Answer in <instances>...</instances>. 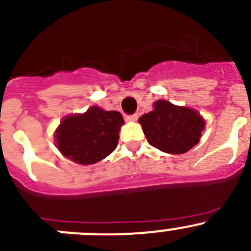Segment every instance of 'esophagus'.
I'll use <instances>...</instances> for the list:
<instances>
[{"label": "esophagus", "mask_w": 251, "mask_h": 251, "mask_svg": "<svg viewBox=\"0 0 251 251\" xmlns=\"http://www.w3.org/2000/svg\"><path fill=\"white\" fill-rule=\"evenodd\" d=\"M137 119H138L137 113H133V114H129V116H127V121H129V122H135Z\"/></svg>", "instance_id": "1"}]
</instances>
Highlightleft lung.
Segmentation results:
<instances>
[{"label": "left lung", "mask_w": 251, "mask_h": 251, "mask_svg": "<svg viewBox=\"0 0 251 251\" xmlns=\"http://www.w3.org/2000/svg\"><path fill=\"white\" fill-rule=\"evenodd\" d=\"M148 143L169 154H183L199 143L204 121L193 109L169 101H156L154 109L139 118Z\"/></svg>", "instance_id": "1"}]
</instances>
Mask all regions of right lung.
<instances>
[{
    "label": "right lung",
    "instance_id": "obj_1",
    "mask_svg": "<svg viewBox=\"0 0 251 251\" xmlns=\"http://www.w3.org/2000/svg\"><path fill=\"white\" fill-rule=\"evenodd\" d=\"M123 123L119 112L91 107L83 114L63 119L55 135L58 148L75 163L91 165L116 149Z\"/></svg>",
    "mask_w": 251,
    "mask_h": 251
}]
</instances>
